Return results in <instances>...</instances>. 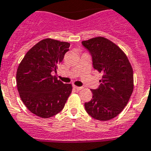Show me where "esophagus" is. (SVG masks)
Returning <instances> with one entry per match:
<instances>
[{
  "label": "esophagus",
  "mask_w": 151,
  "mask_h": 151,
  "mask_svg": "<svg viewBox=\"0 0 151 151\" xmlns=\"http://www.w3.org/2000/svg\"><path fill=\"white\" fill-rule=\"evenodd\" d=\"M73 88H74V89H76V90H81V89H83V87L76 86V85H74V84L73 85Z\"/></svg>",
  "instance_id": "1"
}]
</instances>
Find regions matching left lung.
<instances>
[{
  "mask_svg": "<svg viewBox=\"0 0 151 151\" xmlns=\"http://www.w3.org/2000/svg\"><path fill=\"white\" fill-rule=\"evenodd\" d=\"M92 56L93 67L102 74L101 84L91 90L92 99L84 103L92 118L108 121L124 109L133 91V71L127 55L116 44L98 36L82 41Z\"/></svg>",
  "mask_w": 151,
  "mask_h": 151,
  "instance_id": "obj_1",
  "label": "left lung"
}]
</instances>
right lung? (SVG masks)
Listing matches in <instances>:
<instances>
[{"label":"right lung","instance_id":"right-lung-1","mask_svg":"<svg viewBox=\"0 0 151 151\" xmlns=\"http://www.w3.org/2000/svg\"><path fill=\"white\" fill-rule=\"evenodd\" d=\"M70 43L45 39L26 52L16 73L18 93L27 109L41 118L48 119L64 107L72 91L70 84H63L51 72L58 69Z\"/></svg>","mask_w":151,"mask_h":151}]
</instances>
